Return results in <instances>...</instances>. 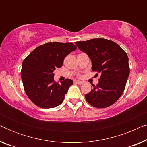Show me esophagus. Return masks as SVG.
Wrapping results in <instances>:
<instances>
[{"label":"esophagus","mask_w":147,"mask_h":147,"mask_svg":"<svg viewBox=\"0 0 147 147\" xmlns=\"http://www.w3.org/2000/svg\"><path fill=\"white\" fill-rule=\"evenodd\" d=\"M75 83L76 84H80V85H81V84H83L84 82H81V81H79V80H76Z\"/></svg>","instance_id":"1"}]
</instances>
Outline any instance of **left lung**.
Here are the masks:
<instances>
[{"mask_svg":"<svg viewBox=\"0 0 147 147\" xmlns=\"http://www.w3.org/2000/svg\"><path fill=\"white\" fill-rule=\"evenodd\" d=\"M75 43L91 59L92 71L101 74L86 100L96 108L112 105L122 96L129 76L127 54L115 42L101 38Z\"/></svg>","mask_w":147,"mask_h":147,"instance_id":"1","label":"left lung"}]
</instances>
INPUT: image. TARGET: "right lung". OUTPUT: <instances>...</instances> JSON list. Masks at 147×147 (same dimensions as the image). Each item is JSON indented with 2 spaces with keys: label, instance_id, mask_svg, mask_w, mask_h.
<instances>
[{
  "label": "right lung",
  "instance_id": "1",
  "mask_svg": "<svg viewBox=\"0 0 147 147\" xmlns=\"http://www.w3.org/2000/svg\"><path fill=\"white\" fill-rule=\"evenodd\" d=\"M72 43L52 42L35 48L23 60L21 79L25 93L31 101L42 108H51L63 102L68 89L74 84L70 79L54 81L53 71L76 49Z\"/></svg>",
  "mask_w": 147,
  "mask_h": 147
}]
</instances>
